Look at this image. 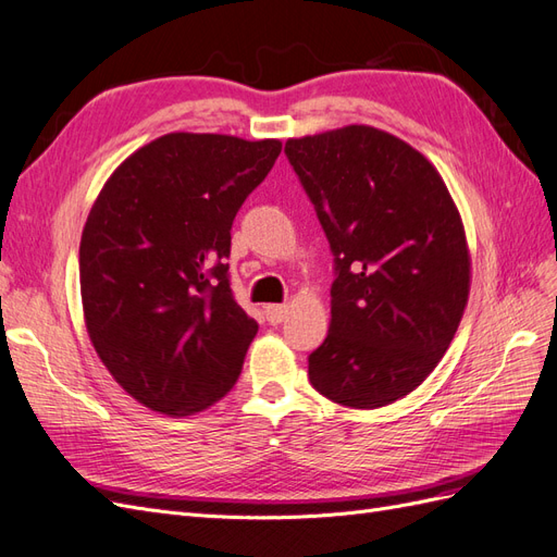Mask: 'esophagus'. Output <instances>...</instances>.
Instances as JSON below:
<instances>
[{"instance_id": "34e87169", "label": "esophagus", "mask_w": 557, "mask_h": 557, "mask_svg": "<svg viewBox=\"0 0 557 557\" xmlns=\"http://www.w3.org/2000/svg\"><path fill=\"white\" fill-rule=\"evenodd\" d=\"M285 313H288V307H283V305H267V307H264V315H267V320H269V323H272V325L283 323Z\"/></svg>"}]
</instances>
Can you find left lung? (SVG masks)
<instances>
[{"label":"left lung","instance_id":"obj_1","mask_svg":"<svg viewBox=\"0 0 557 557\" xmlns=\"http://www.w3.org/2000/svg\"><path fill=\"white\" fill-rule=\"evenodd\" d=\"M285 156L334 256L330 334L309 381L344 407H385L458 332L471 269L460 213L428 158L376 127L288 139Z\"/></svg>","mask_w":557,"mask_h":557}]
</instances>
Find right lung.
Listing matches in <instances>:
<instances>
[{"label":"right lung","instance_id":"add662e5","mask_svg":"<svg viewBox=\"0 0 557 557\" xmlns=\"http://www.w3.org/2000/svg\"><path fill=\"white\" fill-rule=\"evenodd\" d=\"M281 141L174 132L111 174L83 227L78 272L90 342L144 407L188 416L237 383L258 334L230 288L234 215Z\"/></svg>","mask_w":557,"mask_h":557}]
</instances>
